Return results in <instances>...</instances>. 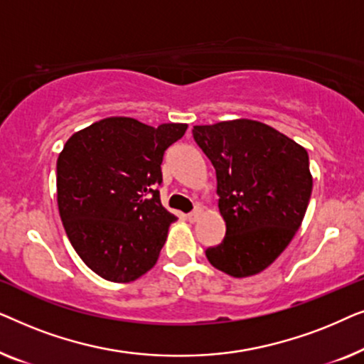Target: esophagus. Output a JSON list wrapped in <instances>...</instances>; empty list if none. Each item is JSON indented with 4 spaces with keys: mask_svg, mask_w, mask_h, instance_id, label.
<instances>
[{
    "mask_svg": "<svg viewBox=\"0 0 364 364\" xmlns=\"http://www.w3.org/2000/svg\"><path fill=\"white\" fill-rule=\"evenodd\" d=\"M198 217H200V208H193V210H192L191 213H187V218H188V220H191V222H196Z\"/></svg>",
    "mask_w": 364,
    "mask_h": 364,
    "instance_id": "1",
    "label": "esophagus"
}]
</instances>
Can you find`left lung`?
Listing matches in <instances>:
<instances>
[{"label": "left lung", "instance_id": "8db88e82", "mask_svg": "<svg viewBox=\"0 0 364 364\" xmlns=\"http://www.w3.org/2000/svg\"><path fill=\"white\" fill-rule=\"evenodd\" d=\"M217 176L225 237L208 262L242 278L265 270L298 232L311 197L308 152L267 124L238 119L193 126Z\"/></svg>", "mask_w": 364, "mask_h": 364}]
</instances>
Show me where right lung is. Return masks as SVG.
Segmentation results:
<instances>
[{
	"label": "right lung",
	"instance_id": "obj_1",
	"mask_svg": "<svg viewBox=\"0 0 364 364\" xmlns=\"http://www.w3.org/2000/svg\"><path fill=\"white\" fill-rule=\"evenodd\" d=\"M187 124L102 119L73 134L58 159V207L82 262L109 282H134L156 265L176 220L161 203L164 154Z\"/></svg>",
	"mask_w": 364,
	"mask_h": 364
}]
</instances>
